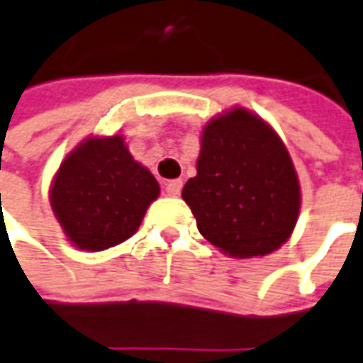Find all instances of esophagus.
<instances>
[{
    "instance_id": "1",
    "label": "esophagus",
    "mask_w": 363,
    "mask_h": 363,
    "mask_svg": "<svg viewBox=\"0 0 363 363\" xmlns=\"http://www.w3.org/2000/svg\"><path fill=\"white\" fill-rule=\"evenodd\" d=\"M182 179H172V182H167L166 184V194L167 196H172V197H176L179 196V191H182Z\"/></svg>"
}]
</instances>
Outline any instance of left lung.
Returning <instances> with one entry per match:
<instances>
[{
    "mask_svg": "<svg viewBox=\"0 0 363 363\" xmlns=\"http://www.w3.org/2000/svg\"><path fill=\"white\" fill-rule=\"evenodd\" d=\"M197 176L182 197L199 233L221 253L253 259L289 241L301 213V184L279 134L235 106L203 126Z\"/></svg>",
    "mask_w": 363,
    "mask_h": 363,
    "instance_id": "1",
    "label": "left lung"
}]
</instances>
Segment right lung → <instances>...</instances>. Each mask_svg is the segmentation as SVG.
<instances>
[{
  "instance_id": "add662e5",
  "label": "right lung",
  "mask_w": 363,
  "mask_h": 363,
  "mask_svg": "<svg viewBox=\"0 0 363 363\" xmlns=\"http://www.w3.org/2000/svg\"><path fill=\"white\" fill-rule=\"evenodd\" d=\"M160 184L120 134L91 136L61 162L51 182L52 213L82 251H104L138 231Z\"/></svg>"
}]
</instances>
